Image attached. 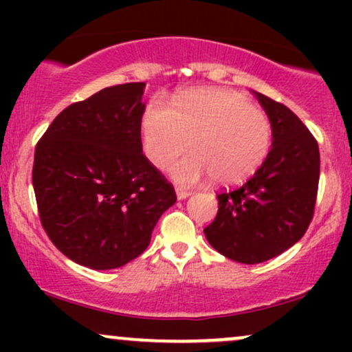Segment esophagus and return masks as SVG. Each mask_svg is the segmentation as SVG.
<instances>
[{
  "label": "esophagus",
  "instance_id": "1",
  "mask_svg": "<svg viewBox=\"0 0 352 352\" xmlns=\"http://www.w3.org/2000/svg\"><path fill=\"white\" fill-rule=\"evenodd\" d=\"M175 192H177V199H179V200L187 199L190 193H192L188 188H185V187H177Z\"/></svg>",
  "mask_w": 352,
  "mask_h": 352
}]
</instances>
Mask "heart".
I'll list each match as a JSON object with an SVG mask.
<instances>
[{
    "label": "heart",
    "instance_id": "1",
    "mask_svg": "<svg viewBox=\"0 0 352 352\" xmlns=\"http://www.w3.org/2000/svg\"><path fill=\"white\" fill-rule=\"evenodd\" d=\"M272 140L268 116L228 91L185 92L173 100V109L152 100L142 116L144 151L155 167H167L190 145L195 148L172 165L180 184L210 175L223 187L243 184L266 160Z\"/></svg>",
    "mask_w": 352,
    "mask_h": 352
}]
</instances>
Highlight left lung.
<instances>
[{
	"instance_id": "obj_1",
	"label": "left lung",
	"mask_w": 352,
	"mask_h": 352,
	"mask_svg": "<svg viewBox=\"0 0 352 352\" xmlns=\"http://www.w3.org/2000/svg\"><path fill=\"white\" fill-rule=\"evenodd\" d=\"M273 129V147L241 187L218 193L208 243L238 263H263L300 241L314 215L319 147L285 104L254 92Z\"/></svg>"
}]
</instances>
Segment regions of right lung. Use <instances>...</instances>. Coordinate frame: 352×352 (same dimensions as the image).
Returning <instances> with one entry per match:
<instances>
[{
    "instance_id": "1",
    "label": "right lung",
    "mask_w": 352,
    "mask_h": 352,
    "mask_svg": "<svg viewBox=\"0 0 352 352\" xmlns=\"http://www.w3.org/2000/svg\"><path fill=\"white\" fill-rule=\"evenodd\" d=\"M144 87L119 84L71 104L36 144L33 187L44 232L87 268H119L142 254L177 200L142 152Z\"/></svg>"
}]
</instances>
